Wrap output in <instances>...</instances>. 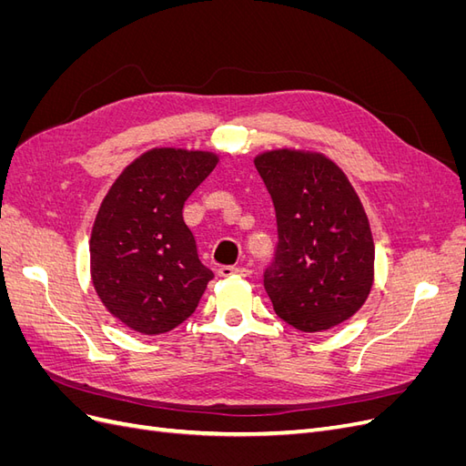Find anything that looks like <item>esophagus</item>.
Here are the masks:
<instances>
[{
	"mask_svg": "<svg viewBox=\"0 0 466 466\" xmlns=\"http://www.w3.org/2000/svg\"><path fill=\"white\" fill-rule=\"evenodd\" d=\"M250 270L248 268H238V266H231V264H223L219 266V276L228 278V276H248Z\"/></svg>",
	"mask_w": 466,
	"mask_h": 466,
	"instance_id": "obj_1",
	"label": "esophagus"
}]
</instances>
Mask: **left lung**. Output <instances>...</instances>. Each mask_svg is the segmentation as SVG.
<instances>
[{
	"mask_svg": "<svg viewBox=\"0 0 466 466\" xmlns=\"http://www.w3.org/2000/svg\"><path fill=\"white\" fill-rule=\"evenodd\" d=\"M255 165L278 223L264 288L276 315L303 332L348 320L373 286L375 247L368 216L346 175L319 153L278 149Z\"/></svg>",
	"mask_w": 466,
	"mask_h": 466,
	"instance_id": "1",
	"label": "left lung"
}]
</instances>
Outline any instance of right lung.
<instances>
[{"instance_id": "right-lung-1", "label": "right lung", "mask_w": 466, "mask_h": 466, "mask_svg": "<svg viewBox=\"0 0 466 466\" xmlns=\"http://www.w3.org/2000/svg\"><path fill=\"white\" fill-rule=\"evenodd\" d=\"M216 165L214 153L151 149L105 196L91 233V276L126 327L163 334L198 307L214 272L198 257L182 206Z\"/></svg>"}]
</instances>
